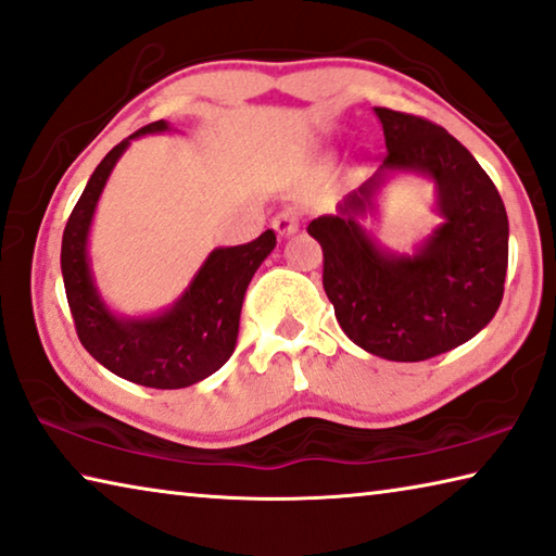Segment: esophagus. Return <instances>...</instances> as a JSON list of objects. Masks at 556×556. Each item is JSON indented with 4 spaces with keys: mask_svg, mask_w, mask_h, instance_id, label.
Segmentation results:
<instances>
[{
    "mask_svg": "<svg viewBox=\"0 0 556 556\" xmlns=\"http://www.w3.org/2000/svg\"><path fill=\"white\" fill-rule=\"evenodd\" d=\"M275 230L285 237V235H294L299 230V213L294 207H285L281 213L275 215Z\"/></svg>",
    "mask_w": 556,
    "mask_h": 556,
    "instance_id": "34e87169",
    "label": "esophagus"
}]
</instances>
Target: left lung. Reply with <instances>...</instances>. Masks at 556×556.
Returning <instances> with one entry per match:
<instances>
[{
  "label": "left lung",
  "instance_id": "8db88e82",
  "mask_svg": "<svg viewBox=\"0 0 556 556\" xmlns=\"http://www.w3.org/2000/svg\"><path fill=\"white\" fill-rule=\"evenodd\" d=\"M383 126L381 170L410 167L438 185L445 223L413 257H389L356 217L376 178L343 202L341 215L306 227L324 252V292L343 333L368 354L426 361L490 324L505 294L507 213L495 182L465 146L433 121L376 105Z\"/></svg>",
  "mask_w": 556,
  "mask_h": 556
}]
</instances>
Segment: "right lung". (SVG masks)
<instances>
[{"mask_svg":"<svg viewBox=\"0 0 556 556\" xmlns=\"http://www.w3.org/2000/svg\"><path fill=\"white\" fill-rule=\"evenodd\" d=\"M165 128V121L148 123L111 148L96 167L84 195L68 215L61 240V275L78 341L88 354L126 381L170 391L213 376L232 356L247 285L264 257L275 250L277 237L267 230L247 244L215 250L180 302L155 319L121 321L105 309L86 262L88 225L103 185L128 148V140Z\"/></svg>","mask_w":556,"mask_h":556,"instance_id":"add662e5","label":"right lung"}]
</instances>
